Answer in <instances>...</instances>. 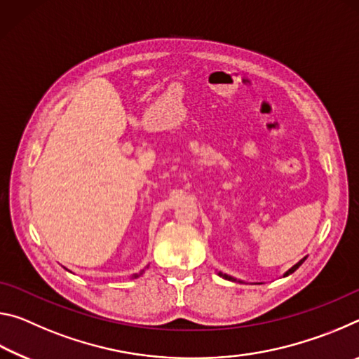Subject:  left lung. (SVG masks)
Returning <instances> with one entry per match:
<instances>
[{
  "mask_svg": "<svg viewBox=\"0 0 359 359\" xmlns=\"http://www.w3.org/2000/svg\"><path fill=\"white\" fill-rule=\"evenodd\" d=\"M307 259V257H304L302 259H299V261H297V263L294 264V266H291L290 267V269L287 271V272H285V274H283V277H287V276H290V274H293V272L297 269V267H299L302 263H304V261H306ZM218 276H220V277H223L224 278V280H231V282H241L242 283V280H238V278H234V277H231V276H228V274H223V272H218Z\"/></svg>",
  "mask_w": 359,
  "mask_h": 359,
  "instance_id": "obj_1",
  "label": "left lung"
}]
</instances>
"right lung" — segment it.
Segmentation results:
<instances>
[{"mask_svg":"<svg viewBox=\"0 0 359 359\" xmlns=\"http://www.w3.org/2000/svg\"><path fill=\"white\" fill-rule=\"evenodd\" d=\"M142 274H144V269H142L141 272H137V274H133V276H131V278H137L139 276H142Z\"/></svg>","mask_w":359,"mask_h":359,"instance_id":"add662e5","label":"right lung"}]
</instances>
